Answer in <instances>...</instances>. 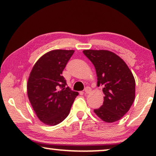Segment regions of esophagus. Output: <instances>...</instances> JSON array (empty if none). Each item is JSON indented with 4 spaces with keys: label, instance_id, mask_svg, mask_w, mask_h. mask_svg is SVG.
<instances>
[{
    "label": "esophagus",
    "instance_id": "1",
    "mask_svg": "<svg viewBox=\"0 0 156 156\" xmlns=\"http://www.w3.org/2000/svg\"><path fill=\"white\" fill-rule=\"evenodd\" d=\"M91 91V89L90 88V87H87V88H85V89H84V92L86 94L90 93Z\"/></svg>",
    "mask_w": 156,
    "mask_h": 156
}]
</instances>
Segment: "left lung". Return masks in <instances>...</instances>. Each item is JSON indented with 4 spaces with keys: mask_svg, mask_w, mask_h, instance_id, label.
I'll use <instances>...</instances> for the list:
<instances>
[{
    "mask_svg": "<svg viewBox=\"0 0 156 156\" xmlns=\"http://www.w3.org/2000/svg\"><path fill=\"white\" fill-rule=\"evenodd\" d=\"M94 66L97 85L104 87L103 105L94 112L102 121H117L129 112L135 99L136 82L125 62L108 50L83 51Z\"/></svg>",
    "mask_w": 156,
    "mask_h": 156,
    "instance_id": "8db88e82",
    "label": "left lung"
}]
</instances>
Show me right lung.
<instances>
[{
    "instance_id": "right-lung-1",
    "label": "right lung",
    "mask_w": 156,
    "mask_h": 156,
    "mask_svg": "<svg viewBox=\"0 0 156 156\" xmlns=\"http://www.w3.org/2000/svg\"><path fill=\"white\" fill-rule=\"evenodd\" d=\"M74 50H55L47 52L33 66L27 81L30 102L38 119L55 126L69 115L78 92L67 87L62 72Z\"/></svg>"
}]
</instances>
